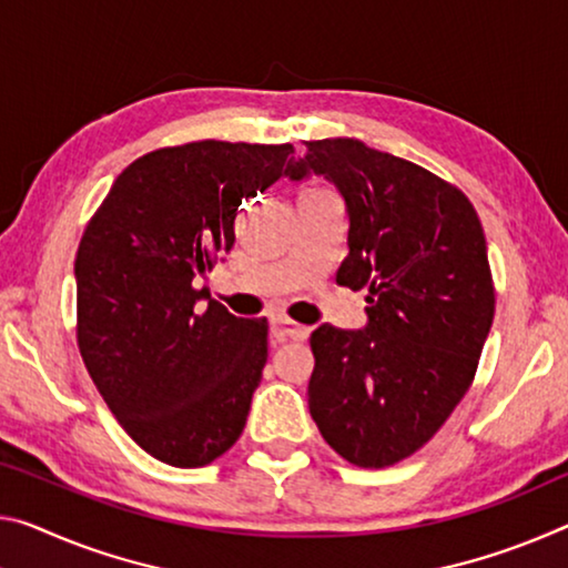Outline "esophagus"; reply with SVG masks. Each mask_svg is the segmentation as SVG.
Wrapping results in <instances>:
<instances>
[{
    "mask_svg": "<svg viewBox=\"0 0 568 568\" xmlns=\"http://www.w3.org/2000/svg\"><path fill=\"white\" fill-rule=\"evenodd\" d=\"M273 336L277 341H285V338H295V341H303L308 336V328L301 326V323L295 321H287V318H273Z\"/></svg>",
    "mask_w": 568,
    "mask_h": 568,
    "instance_id": "esophagus-1",
    "label": "esophagus"
}]
</instances>
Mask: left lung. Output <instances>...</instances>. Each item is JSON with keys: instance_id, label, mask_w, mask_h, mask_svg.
Here are the masks:
<instances>
[{"instance_id": "8db88e82", "label": "left lung", "mask_w": 568, "mask_h": 568, "mask_svg": "<svg viewBox=\"0 0 568 568\" xmlns=\"http://www.w3.org/2000/svg\"><path fill=\"white\" fill-rule=\"evenodd\" d=\"M305 146L285 176L338 186L336 283L368 291L364 331L311 333V417L344 460L379 470L425 447L470 389L495 313L488 247L473 202L432 171L354 139Z\"/></svg>"}]
</instances>
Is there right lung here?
I'll return each mask as SVG.
<instances>
[{"instance_id":"add662e5","label":"right lung","mask_w":568,"mask_h":568,"mask_svg":"<svg viewBox=\"0 0 568 568\" xmlns=\"http://www.w3.org/2000/svg\"><path fill=\"white\" fill-rule=\"evenodd\" d=\"M291 154V143L214 139L151 151L121 171L80 240V356L161 463L210 465L245 429L267 321L232 316L196 283L235 245L242 200L277 182Z\"/></svg>"}]
</instances>
